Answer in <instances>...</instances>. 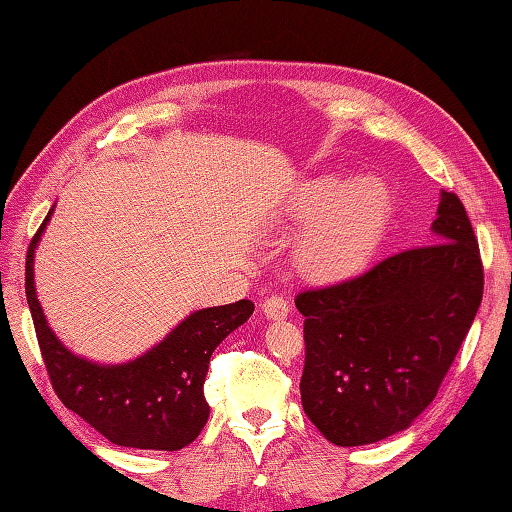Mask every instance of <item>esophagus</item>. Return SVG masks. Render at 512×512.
Instances as JSON below:
<instances>
[{
	"label": "esophagus",
	"instance_id": "obj_1",
	"mask_svg": "<svg viewBox=\"0 0 512 512\" xmlns=\"http://www.w3.org/2000/svg\"><path fill=\"white\" fill-rule=\"evenodd\" d=\"M262 312L266 314L268 319H277V321L286 319L288 317V303L281 295H270L262 303Z\"/></svg>",
	"mask_w": 512,
	"mask_h": 512
}]
</instances>
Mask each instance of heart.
Wrapping results in <instances>:
<instances>
[{
    "instance_id": "b5f03b06",
    "label": "heart",
    "mask_w": 512,
    "mask_h": 512,
    "mask_svg": "<svg viewBox=\"0 0 512 512\" xmlns=\"http://www.w3.org/2000/svg\"><path fill=\"white\" fill-rule=\"evenodd\" d=\"M286 215L292 222H314L303 233L297 262L317 281H341L365 266L389 215V191L383 180L365 176L350 184L317 178L303 187Z\"/></svg>"
}]
</instances>
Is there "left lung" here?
<instances>
[{"instance_id":"left-lung-1","label":"left lung","mask_w":512,"mask_h":512,"mask_svg":"<svg viewBox=\"0 0 512 512\" xmlns=\"http://www.w3.org/2000/svg\"><path fill=\"white\" fill-rule=\"evenodd\" d=\"M438 242L363 275L301 290V405L336 447L407 429L431 405L484 295L480 246L462 200L442 191Z\"/></svg>"}]
</instances>
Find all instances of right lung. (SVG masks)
<instances>
[{
    "label": "right lung",
    "instance_id": "obj_1",
    "mask_svg": "<svg viewBox=\"0 0 512 512\" xmlns=\"http://www.w3.org/2000/svg\"><path fill=\"white\" fill-rule=\"evenodd\" d=\"M46 220L26 255V299L54 394L65 407L118 447L178 451L200 436L209 420L204 378L215 347L255 310L242 299L193 312L165 341L125 365H96L74 356L48 328L32 281V255Z\"/></svg>",
    "mask_w": 512,
    "mask_h": 512
}]
</instances>
